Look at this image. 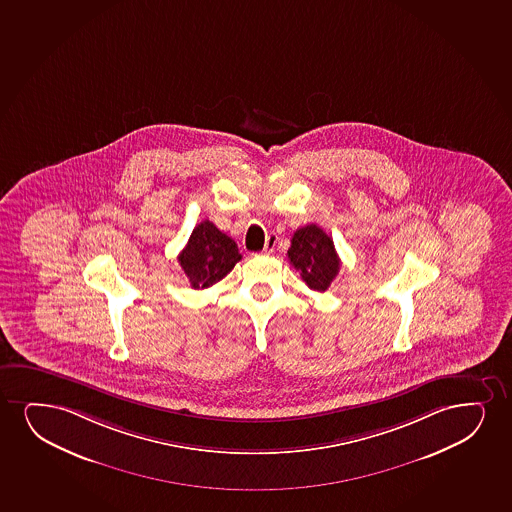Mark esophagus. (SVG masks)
<instances>
[{"label":"esophagus","instance_id":"esophagus-1","mask_svg":"<svg viewBox=\"0 0 512 512\" xmlns=\"http://www.w3.org/2000/svg\"><path fill=\"white\" fill-rule=\"evenodd\" d=\"M277 242H279V235L277 233H270L268 237H266V244H265V253H272L273 249H275V246H277Z\"/></svg>","mask_w":512,"mask_h":512}]
</instances>
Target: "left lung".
I'll return each instance as SVG.
<instances>
[{"label": "left lung", "instance_id": "8db88e82", "mask_svg": "<svg viewBox=\"0 0 512 512\" xmlns=\"http://www.w3.org/2000/svg\"><path fill=\"white\" fill-rule=\"evenodd\" d=\"M291 265L301 273V279L313 291L324 292L336 279L341 266L334 242L329 235L317 227L306 225L292 235L291 247L287 251Z\"/></svg>", "mask_w": 512, "mask_h": 512}]
</instances>
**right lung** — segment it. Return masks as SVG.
I'll list each match as a JSON object with an SVG mask.
<instances>
[{"mask_svg":"<svg viewBox=\"0 0 512 512\" xmlns=\"http://www.w3.org/2000/svg\"><path fill=\"white\" fill-rule=\"evenodd\" d=\"M240 259L237 244L209 220L201 221L194 228L178 256L192 289H206L220 282Z\"/></svg>","mask_w":512,"mask_h":512,"instance_id":"obj_1","label":"right lung"}]
</instances>
